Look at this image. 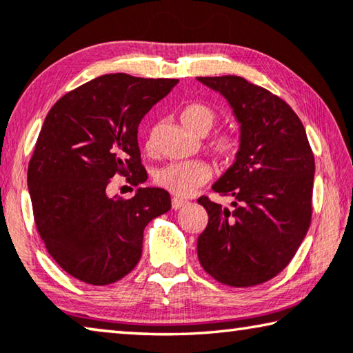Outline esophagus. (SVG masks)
I'll return each mask as SVG.
<instances>
[{
	"instance_id": "34e87169",
	"label": "esophagus",
	"mask_w": 353,
	"mask_h": 353,
	"mask_svg": "<svg viewBox=\"0 0 353 353\" xmlns=\"http://www.w3.org/2000/svg\"><path fill=\"white\" fill-rule=\"evenodd\" d=\"M187 204H188V201L182 199V198H172V201H171V205H172V209H174V210L182 209V207L187 205Z\"/></svg>"
}]
</instances>
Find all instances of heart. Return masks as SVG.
Listing matches in <instances>:
<instances>
[{"label": "heart", "instance_id": "b5f03b06", "mask_svg": "<svg viewBox=\"0 0 353 353\" xmlns=\"http://www.w3.org/2000/svg\"><path fill=\"white\" fill-rule=\"evenodd\" d=\"M181 121L188 132L205 133L216 124V113L204 103H190L181 113ZM152 148V139L148 141V149ZM242 148V138L236 132H221L212 139L210 155L221 165H229L237 159ZM209 168L201 161H174L157 171V185L177 196H188L209 181Z\"/></svg>", "mask_w": 353, "mask_h": 353}]
</instances>
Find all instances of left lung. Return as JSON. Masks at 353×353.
Returning a JSON list of instances; mask_svg holds the SVG:
<instances>
[{"label":"left lung","instance_id":"obj_1","mask_svg":"<svg viewBox=\"0 0 353 353\" xmlns=\"http://www.w3.org/2000/svg\"><path fill=\"white\" fill-rule=\"evenodd\" d=\"M232 106L242 148L212 187L231 209L201 196L209 223L198 237L204 270L231 288L265 283L283 272L303 242L312 215L314 155L295 111L237 75L198 77Z\"/></svg>","mask_w":353,"mask_h":353}]
</instances>
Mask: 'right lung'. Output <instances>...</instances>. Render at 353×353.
Instances as JSON below:
<instances>
[{"mask_svg": "<svg viewBox=\"0 0 353 353\" xmlns=\"http://www.w3.org/2000/svg\"><path fill=\"white\" fill-rule=\"evenodd\" d=\"M177 83L102 75L67 92L43 121L28 165L34 223L50 256L83 283L106 286L130 273L144 228L171 209L163 188H138L130 199L108 192L114 176L133 187L148 179L138 125Z\"/></svg>", "mask_w": 353, "mask_h": 353, "instance_id": "obj_1", "label": "right lung"}]
</instances>
